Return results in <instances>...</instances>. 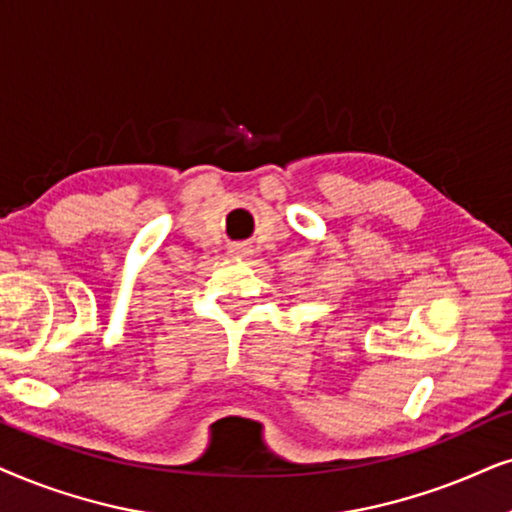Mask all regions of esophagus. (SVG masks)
<instances>
[{
	"label": "esophagus",
	"instance_id": "esophagus-1",
	"mask_svg": "<svg viewBox=\"0 0 512 512\" xmlns=\"http://www.w3.org/2000/svg\"><path fill=\"white\" fill-rule=\"evenodd\" d=\"M250 252H252L250 245H245V243H236L229 248V255H234V257H248Z\"/></svg>",
	"mask_w": 512,
	"mask_h": 512
}]
</instances>
